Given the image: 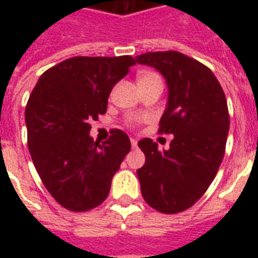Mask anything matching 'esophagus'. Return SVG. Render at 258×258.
I'll use <instances>...</instances> for the list:
<instances>
[{
  "mask_svg": "<svg viewBox=\"0 0 258 258\" xmlns=\"http://www.w3.org/2000/svg\"><path fill=\"white\" fill-rule=\"evenodd\" d=\"M131 146H133V148H137V146H138V141L134 140V138H131Z\"/></svg>",
  "mask_w": 258,
  "mask_h": 258,
  "instance_id": "1",
  "label": "esophagus"
}]
</instances>
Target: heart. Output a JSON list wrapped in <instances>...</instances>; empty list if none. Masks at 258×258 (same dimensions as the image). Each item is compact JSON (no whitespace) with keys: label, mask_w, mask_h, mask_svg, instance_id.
<instances>
[{"label":"heart","mask_w":258,"mask_h":258,"mask_svg":"<svg viewBox=\"0 0 258 258\" xmlns=\"http://www.w3.org/2000/svg\"><path fill=\"white\" fill-rule=\"evenodd\" d=\"M137 81H138V85L141 87H148V85H162V79H160V76L155 72H152V70H144V72H141L138 74V77H137Z\"/></svg>","instance_id":"obj_1"}]
</instances>
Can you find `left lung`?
<instances>
[{
    "label": "left lung",
    "instance_id": "obj_1",
    "mask_svg": "<svg viewBox=\"0 0 258 258\" xmlns=\"http://www.w3.org/2000/svg\"><path fill=\"white\" fill-rule=\"evenodd\" d=\"M135 62L160 72L168 87L160 134H173L170 149L138 142L145 164L137 170L148 205L166 214L189 209L205 195L225 153L229 113L227 98L210 69L177 51L146 52Z\"/></svg>",
    "mask_w": 258,
    "mask_h": 258
}]
</instances>
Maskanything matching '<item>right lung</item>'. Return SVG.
Returning <instances> with one entry per match:
<instances>
[{
	"label": "right lung",
	"mask_w": 258,
	"mask_h": 258,
	"mask_svg": "<svg viewBox=\"0 0 258 258\" xmlns=\"http://www.w3.org/2000/svg\"><path fill=\"white\" fill-rule=\"evenodd\" d=\"M135 59L74 56L41 74L25 118L29 152L42 184L70 211H88L106 199L114 174L131 149L128 135L112 130L99 145L91 121L106 113L107 99Z\"/></svg>",
	"instance_id": "add662e5"
}]
</instances>
